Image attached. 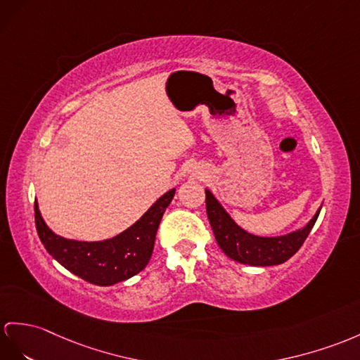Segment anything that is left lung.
Returning a JSON list of instances; mask_svg holds the SVG:
<instances>
[{"instance_id": "1", "label": "left lung", "mask_w": 360, "mask_h": 360, "mask_svg": "<svg viewBox=\"0 0 360 360\" xmlns=\"http://www.w3.org/2000/svg\"><path fill=\"white\" fill-rule=\"evenodd\" d=\"M321 207L301 229L279 236H259L236 224L218 198L206 189V212L218 246L231 259L249 266H276L292 258L313 229Z\"/></svg>"}]
</instances>
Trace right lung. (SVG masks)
<instances>
[{
    "label": "right lung",
    "instance_id": "obj_1",
    "mask_svg": "<svg viewBox=\"0 0 360 360\" xmlns=\"http://www.w3.org/2000/svg\"><path fill=\"white\" fill-rule=\"evenodd\" d=\"M174 194L175 188L165 192L133 226L102 241H77L56 235L44 221L38 201H34V223L44 248L60 266L86 283L112 285L137 275L150 262L157 229Z\"/></svg>",
    "mask_w": 360,
    "mask_h": 360
}]
</instances>
